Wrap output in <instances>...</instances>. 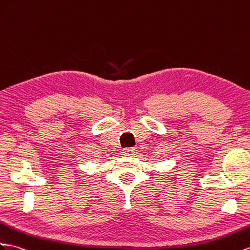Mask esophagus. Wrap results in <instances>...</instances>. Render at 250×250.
Masks as SVG:
<instances>
[{"mask_svg": "<svg viewBox=\"0 0 250 250\" xmlns=\"http://www.w3.org/2000/svg\"><path fill=\"white\" fill-rule=\"evenodd\" d=\"M122 153L127 157H132L133 154L136 153V149H134V148H125V149H123Z\"/></svg>", "mask_w": 250, "mask_h": 250, "instance_id": "esophagus-1", "label": "esophagus"}]
</instances>
